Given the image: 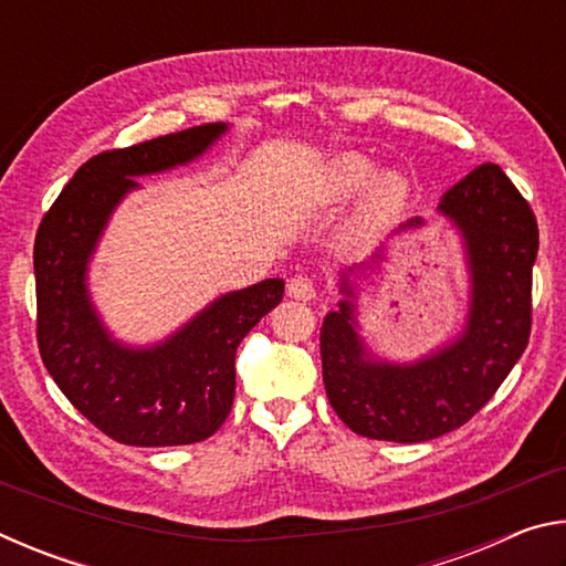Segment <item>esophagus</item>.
Listing matches in <instances>:
<instances>
[{"label": "esophagus", "mask_w": 566, "mask_h": 566, "mask_svg": "<svg viewBox=\"0 0 566 566\" xmlns=\"http://www.w3.org/2000/svg\"><path fill=\"white\" fill-rule=\"evenodd\" d=\"M314 284L312 280H306V276H292L290 282H286V296H292V300H300V302H310L314 300Z\"/></svg>", "instance_id": "esophagus-1"}]
</instances>
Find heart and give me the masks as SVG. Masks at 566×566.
<instances>
[{
	"label": "heart",
	"instance_id": "1",
	"mask_svg": "<svg viewBox=\"0 0 566 566\" xmlns=\"http://www.w3.org/2000/svg\"><path fill=\"white\" fill-rule=\"evenodd\" d=\"M357 197L339 244L352 252L369 249L407 214L411 181L395 169L377 171V161L359 151H342L314 169L310 177V199L314 207L332 212Z\"/></svg>",
	"mask_w": 566,
	"mask_h": 566
}]
</instances>
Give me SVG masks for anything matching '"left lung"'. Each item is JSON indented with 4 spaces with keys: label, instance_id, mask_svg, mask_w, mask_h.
<instances>
[{
    "label": "left lung",
    "instance_id": "left-lung-1",
    "mask_svg": "<svg viewBox=\"0 0 566 566\" xmlns=\"http://www.w3.org/2000/svg\"><path fill=\"white\" fill-rule=\"evenodd\" d=\"M467 272V312L452 337L415 359H391L364 337V284L385 272L391 244L432 219L415 217L369 260L339 274L337 310L322 324L329 405L352 432L385 442H429L472 419L520 361L532 327V266L539 229L530 205L496 165H482L439 199Z\"/></svg>",
    "mask_w": 566,
    "mask_h": 566
}]
</instances>
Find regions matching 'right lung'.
Masks as SVG:
<instances>
[{
    "mask_svg": "<svg viewBox=\"0 0 566 566\" xmlns=\"http://www.w3.org/2000/svg\"><path fill=\"white\" fill-rule=\"evenodd\" d=\"M229 124H202L76 169L34 242L36 339L64 397L104 434L134 447L195 444L212 437L234 401V354L247 332L282 302L272 276L224 292L149 344L119 339L92 300L90 270L114 212L139 177L202 159Z\"/></svg>",
    "mask_w": 566,
    "mask_h": 566,
    "instance_id": "right-lung-1",
    "label": "right lung"
}]
</instances>
